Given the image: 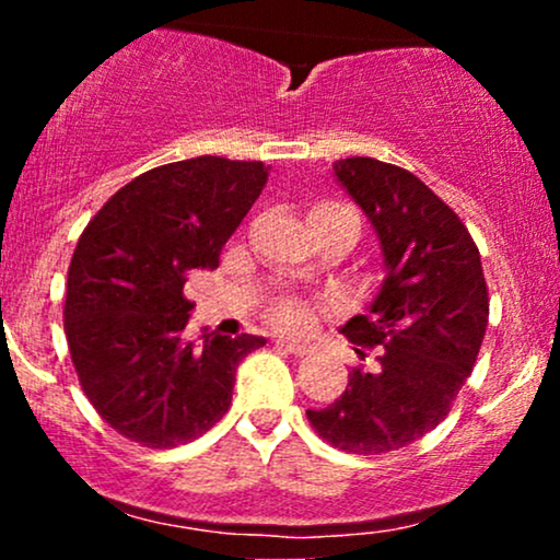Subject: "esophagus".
Wrapping results in <instances>:
<instances>
[{"label":"esophagus","instance_id":"esophagus-1","mask_svg":"<svg viewBox=\"0 0 560 560\" xmlns=\"http://www.w3.org/2000/svg\"><path fill=\"white\" fill-rule=\"evenodd\" d=\"M276 345H279L281 350H287L289 355H298V358L307 355V352H311V347H307V345H300V342H289V339H276Z\"/></svg>","mask_w":560,"mask_h":560}]
</instances>
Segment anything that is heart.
Instances as JSON below:
<instances>
[{"label":"heart","instance_id":"1","mask_svg":"<svg viewBox=\"0 0 560 560\" xmlns=\"http://www.w3.org/2000/svg\"><path fill=\"white\" fill-rule=\"evenodd\" d=\"M324 208H337V205L320 202L313 210H324ZM271 320H273V326H279L281 331L298 334V331H305L307 326H311L313 313H311V307L305 305V302L284 300V302H279V305H276L271 311Z\"/></svg>","mask_w":560,"mask_h":560}]
</instances>
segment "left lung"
<instances>
[{
	"mask_svg": "<svg viewBox=\"0 0 560 560\" xmlns=\"http://www.w3.org/2000/svg\"><path fill=\"white\" fill-rule=\"evenodd\" d=\"M384 255V284L342 334L374 350L376 371L352 369L342 395L307 410L318 436L347 453L378 455L432 432L477 363L490 316L479 249L450 205L397 165L374 158L334 163Z\"/></svg>",
	"mask_w": 560,
	"mask_h": 560,
	"instance_id": "1",
	"label": "left lung"
}]
</instances>
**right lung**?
Masks as SVG:
<instances>
[{
	"instance_id": "obj_1",
	"label": "right lung",
	"mask_w": 560,
	"mask_h": 560,
	"mask_svg": "<svg viewBox=\"0 0 560 560\" xmlns=\"http://www.w3.org/2000/svg\"><path fill=\"white\" fill-rule=\"evenodd\" d=\"M268 182L258 160L191 158L128 182L102 205L68 268L66 337L83 395L126 440L176 447L226 416L255 334L186 337V276L223 244Z\"/></svg>"
}]
</instances>
